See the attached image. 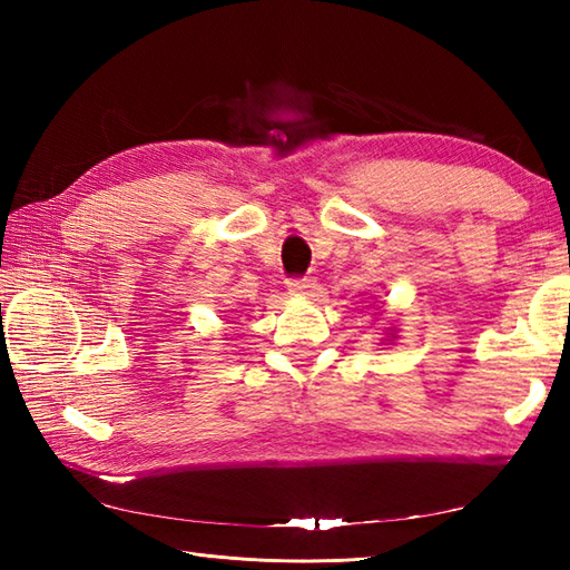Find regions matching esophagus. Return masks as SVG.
<instances>
[{
    "mask_svg": "<svg viewBox=\"0 0 570 570\" xmlns=\"http://www.w3.org/2000/svg\"><path fill=\"white\" fill-rule=\"evenodd\" d=\"M313 288H316V284H313V278H288V294L311 296Z\"/></svg>",
    "mask_w": 570,
    "mask_h": 570,
    "instance_id": "obj_1",
    "label": "esophagus"
}]
</instances>
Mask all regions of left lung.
<instances>
[{"label":"left lung","instance_id":"obj_1","mask_svg":"<svg viewBox=\"0 0 570 570\" xmlns=\"http://www.w3.org/2000/svg\"><path fill=\"white\" fill-rule=\"evenodd\" d=\"M386 335H390V341H394V337H396V331H394V328H390V333H386Z\"/></svg>","mask_w":570,"mask_h":570}]
</instances>
